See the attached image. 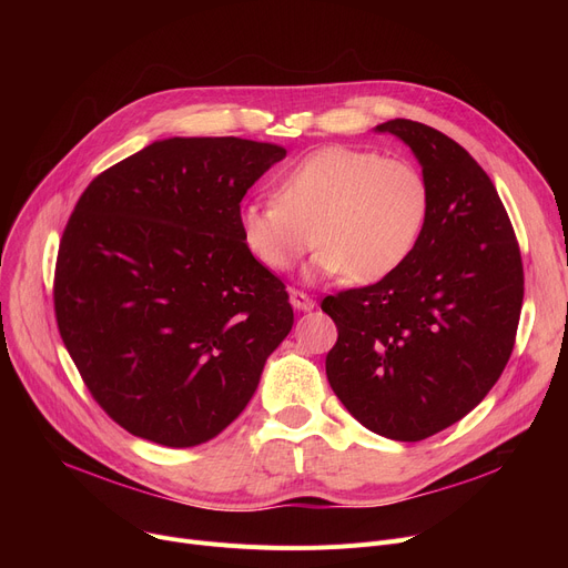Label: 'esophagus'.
<instances>
[{"instance_id": "esophagus-1", "label": "esophagus", "mask_w": 568, "mask_h": 568, "mask_svg": "<svg viewBox=\"0 0 568 568\" xmlns=\"http://www.w3.org/2000/svg\"><path fill=\"white\" fill-rule=\"evenodd\" d=\"M290 304L296 308V311H313L315 308V302L311 300L308 294L300 292V290H290Z\"/></svg>"}]
</instances>
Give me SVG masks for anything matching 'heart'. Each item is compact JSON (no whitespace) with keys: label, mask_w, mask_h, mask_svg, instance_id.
<instances>
[{"label":"heart","mask_w":568,"mask_h":568,"mask_svg":"<svg viewBox=\"0 0 568 568\" xmlns=\"http://www.w3.org/2000/svg\"><path fill=\"white\" fill-rule=\"evenodd\" d=\"M274 200L239 209V234L268 272H287L317 244L306 278L375 283L412 255L430 212L424 172L373 149L332 144L290 165Z\"/></svg>","instance_id":"heart-1"}]
</instances>
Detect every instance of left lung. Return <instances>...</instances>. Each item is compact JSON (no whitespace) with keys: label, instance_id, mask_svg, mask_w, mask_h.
Here are the masks:
<instances>
[{"label":"left lung","instance_id":"left-lung-1","mask_svg":"<svg viewBox=\"0 0 568 568\" xmlns=\"http://www.w3.org/2000/svg\"><path fill=\"white\" fill-rule=\"evenodd\" d=\"M422 163L430 212L412 255L382 281L326 296L338 326L326 377L368 430L419 442L479 405L514 352L523 260L490 176L426 124L392 119Z\"/></svg>","mask_w":568,"mask_h":568}]
</instances>
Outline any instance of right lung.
<instances>
[{
	"instance_id": "1",
	"label": "right lung",
	"mask_w": 568,
	"mask_h": 568,
	"mask_svg": "<svg viewBox=\"0 0 568 568\" xmlns=\"http://www.w3.org/2000/svg\"><path fill=\"white\" fill-rule=\"evenodd\" d=\"M285 149L168 138L80 195L54 266V315L89 394L135 437L184 449L253 398L294 313L239 234V204Z\"/></svg>"
}]
</instances>
